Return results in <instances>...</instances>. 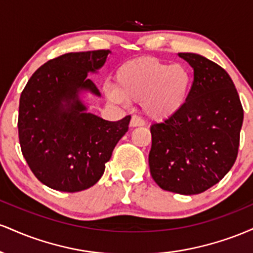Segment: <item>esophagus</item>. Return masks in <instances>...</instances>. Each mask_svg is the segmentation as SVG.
Wrapping results in <instances>:
<instances>
[{
  "mask_svg": "<svg viewBox=\"0 0 253 253\" xmlns=\"http://www.w3.org/2000/svg\"><path fill=\"white\" fill-rule=\"evenodd\" d=\"M144 125H145V121L140 117H138V115H133L132 119H130V123H129L130 127H140V126H144Z\"/></svg>",
  "mask_w": 253,
  "mask_h": 253,
  "instance_id": "34e87169",
  "label": "esophagus"
}]
</instances>
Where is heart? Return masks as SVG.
Here are the masks:
<instances>
[{
  "label": "heart",
  "instance_id": "b5f03b06",
  "mask_svg": "<svg viewBox=\"0 0 253 253\" xmlns=\"http://www.w3.org/2000/svg\"><path fill=\"white\" fill-rule=\"evenodd\" d=\"M115 81L117 86L106 88L108 100L115 103L141 101L144 113L153 120H163L178 113L187 102L193 83L190 71L184 65H171L151 57L123 64Z\"/></svg>",
  "mask_w": 253,
  "mask_h": 253
}]
</instances>
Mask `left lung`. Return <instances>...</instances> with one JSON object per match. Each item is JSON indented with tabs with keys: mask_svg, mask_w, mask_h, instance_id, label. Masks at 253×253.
<instances>
[{
	"mask_svg": "<svg viewBox=\"0 0 253 253\" xmlns=\"http://www.w3.org/2000/svg\"><path fill=\"white\" fill-rule=\"evenodd\" d=\"M194 70L184 107L151 126V176L162 189L195 195L231 170L239 147L244 110L221 66L196 53H178Z\"/></svg>",
	"mask_w": 253,
	"mask_h": 253,
	"instance_id": "8db88e82",
	"label": "left lung"
}]
</instances>
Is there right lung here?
I'll return each instance as SVG.
<instances>
[{
  "label": "right lung",
  "instance_id": "1",
  "mask_svg": "<svg viewBox=\"0 0 253 253\" xmlns=\"http://www.w3.org/2000/svg\"><path fill=\"white\" fill-rule=\"evenodd\" d=\"M109 50L71 52L48 60L32 75L20 96L19 140L28 167L42 184L66 193L96 184L129 115L107 121L88 112L82 92L101 96L96 74Z\"/></svg>",
  "mask_w": 253,
  "mask_h": 253
}]
</instances>
